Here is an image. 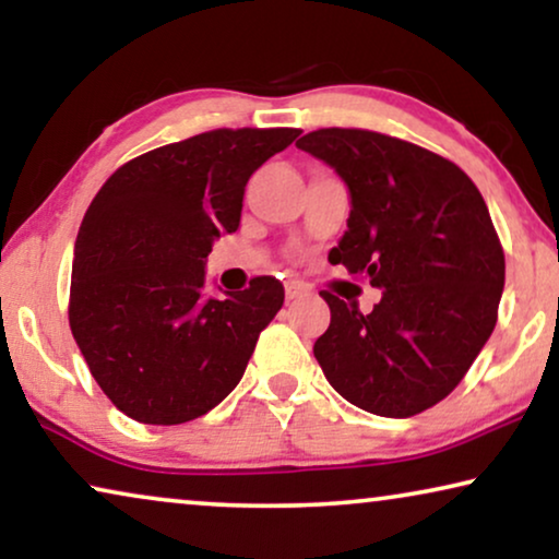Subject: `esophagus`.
Segmentation results:
<instances>
[{"instance_id": "34e87169", "label": "esophagus", "mask_w": 559, "mask_h": 559, "mask_svg": "<svg viewBox=\"0 0 559 559\" xmlns=\"http://www.w3.org/2000/svg\"><path fill=\"white\" fill-rule=\"evenodd\" d=\"M285 295H287V302H295V300H300V297L310 295V289L305 287V285H300V282H289L287 289H285Z\"/></svg>"}]
</instances>
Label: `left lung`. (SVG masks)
<instances>
[{"label":"left lung","instance_id":"left-lung-1","mask_svg":"<svg viewBox=\"0 0 559 559\" xmlns=\"http://www.w3.org/2000/svg\"><path fill=\"white\" fill-rule=\"evenodd\" d=\"M297 147L350 193L328 259L381 289L371 312L323 289L331 325L312 354L356 407L419 415L461 384L499 318L507 262L484 195L450 159L369 129H316Z\"/></svg>","mask_w":559,"mask_h":559}]
</instances>
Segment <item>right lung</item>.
Here are the masks:
<instances>
[{"label":"right lung","mask_w":559,"mask_h":559,"mask_svg":"<svg viewBox=\"0 0 559 559\" xmlns=\"http://www.w3.org/2000/svg\"><path fill=\"white\" fill-rule=\"evenodd\" d=\"M300 129H213L129 159L91 201L75 239L73 338L114 407L182 425L239 384L259 333L285 302L274 277L203 297L205 259L241 221L257 167Z\"/></svg>","instance_id":"add662e5"}]
</instances>
